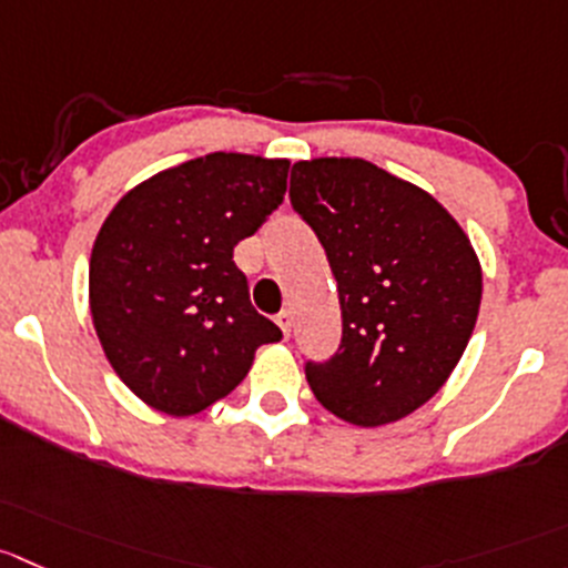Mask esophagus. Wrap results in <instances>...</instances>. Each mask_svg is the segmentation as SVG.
I'll list each match as a JSON object with an SVG mask.
<instances>
[{
  "label": "esophagus",
  "mask_w": 568,
  "mask_h": 568,
  "mask_svg": "<svg viewBox=\"0 0 568 568\" xmlns=\"http://www.w3.org/2000/svg\"><path fill=\"white\" fill-rule=\"evenodd\" d=\"M275 323H278V328L284 337H290V334H293V315H290V312H281V315L275 317Z\"/></svg>",
  "instance_id": "obj_1"
}]
</instances>
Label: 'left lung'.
<instances>
[{
	"mask_svg": "<svg viewBox=\"0 0 568 568\" xmlns=\"http://www.w3.org/2000/svg\"><path fill=\"white\" fill-rule=\"evenodd\" d=\"M293 209L337 278L343 343L306 365L317 402L354 426L424 407L457 368L483 301V264L426 189L365 159L295 161Z\"/></svg>",
	"mask_w": 568,
	"mask_h": 568,
	"instance_id": "1",
	"label": "left lung"
}]
</instances>
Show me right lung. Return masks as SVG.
Wrapping results in <instances>:
<instances>
[{
  "label": "right lung",
  "mask_w": 568,
  "mask_h": 568,
  "mask_svg": "<svg viewBox=\"0 0 568 568\" xmlns=\"http://www.w3.org/2000/svg\"><path fill=\"white\" fill-rule=\"evenodd\" d=\"M290 159L209 153L119 197L91 247L89 306L111 368L148 407L186 418L229 396L278 343L234 247L287 192Z\"/></svg>",
  "instance_id": "obj_1"
}]
</instances>
